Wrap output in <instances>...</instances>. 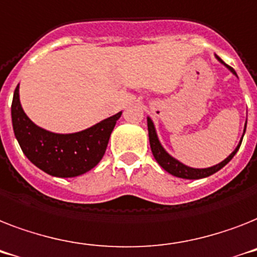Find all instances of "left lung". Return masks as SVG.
<instances>
[{"instance_id":"left-lung-1","label":"left lung","mask_w":257,"mask_h":257,"mask_svg":"<svg viewBox=\"0 0 257 257\" xmlns=\"http://www.w3.org/2000/svg\"><path fill=\"white\" fill-rule=\"evenodd\" d=\"M216 59L221 65H224L227 69H228L233 75L237 77V74L236 71L233 70L232 67H229L228 65H225L223 61H221L217 55H215ZM147 127H149V139H150V147H151V151H153V155L155 158V161L159 163L163 170L168 172V174H171V175L176 176V178H182V179H203V178H207V176L212 175L215 172H217L219 170L224 167L225 164L228 163L233 157H235V154L239 151L240 149V145H241V141H243V137H244V133H245V127H247V123H245V126H244V133L241 135V139H240L239 145L236 146V149L233 150L232 153L229 154L228 157L225 158L224 161H221L220 163L215 164L212 167H207V168H194V167H190V166H186L184 163H182L180 161H178L176 158H174L172 155L164 150V147L162 146L161 141L158 138V134H157V128H155V124H154L153 119L147 116Z\"/></svg>"}]
</instances>
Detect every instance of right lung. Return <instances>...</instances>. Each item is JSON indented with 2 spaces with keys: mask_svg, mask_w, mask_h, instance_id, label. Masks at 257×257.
<instances>
[{
  "mask_svg": "<svg viewBox=\"0 0 257 257\" xmlns=\"http://www.w3.org/2000/svg\"><path fill=\"white\" fill-rule=\"evenodd\" d=\"M120 115L122 111L86 130L58 134L37 126L25 114L20 100V85L14 90L12 102V123L21 150L34 166L58 178L79 176L95 167L103 158Z\"/></svg>",
  "mask_w": 257,
  "mask_h": 257,
  "instance_id": "1",
  "label": "right lung"
}]
</instances>
